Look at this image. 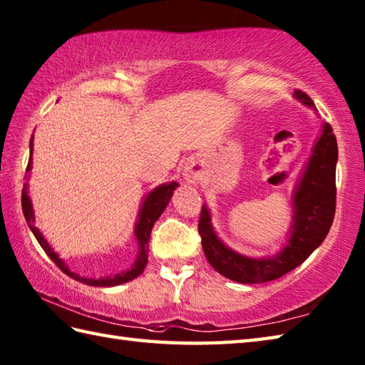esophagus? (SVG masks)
I'll return each mask as SVG.
<instances>
[{
  "mask_svg": "<svg viewBox=\"0 0 365 365\" xmlns=\"http://www.w3.org/2000/svg\"><path fill=\"white\" fill-rule=\"evenodd\" d=\"M199 169H196V168H188V170H187V178L188 180H196V178H199Z\"/></svg>",
  "mask_w": 365,
  "mask_h": 365,
  "instance_id": "34e87169",
  "label": "esophagus"
}]
</instances>
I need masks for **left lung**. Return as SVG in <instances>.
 <instances>
[{
	"instance_id": "left-lung-1",
	"label": "left lung",
	"mask_w": 365,
	"mask_h": 365,
	"mask_svg": "<svg viewBox=\"0 0 365 365\" xmlns=\"http://www.w3.org/2000/svg\"><path fill=\"white\" fill-rule=\"evenodd\" d=\"M294 97L306 106L315 108L306 92L294 91ZM336 163V136L329 123H323L322 135L293 192V222L289 243L273 257L252 259L232 251L216 235L210 212L204 204L199 218V234L208 263L220 274L242 284L274 281L301 265L323 243L334 221Z\"/></svg>"
}]
</instances>
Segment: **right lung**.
Here are the masks:
<instances>
[{
    "mask_svg": "<svg viewBox=\"0 0 365 365\" xmlns=\"http://www.w3.org/2000/svg\"><path fill=\"white\" fill-rule=\"evenodd\" d=\"M31 163H33V136H31V143H29V161H28V168L26 173L31 170ZM178 187L177 182H170V183H163L160 187L152 190L149 195L145 196L141 204V210H139L138 215V221L135 226V237L138 240V255L136 260L133 263V267L130 269L123 271L120 274H114L110 277H100V279H92V277H81L80 274H75L73 271L68 269L66 265V262L63 259H59V255L53 251V247L46 243V240L43 235L38 232L37 227L33 226L34 222V210H33V204H31V199L28 196V185H25L21 192V208H23V215H25V220L29 224V229L33 230V234L38 245L42 246V250L46 252V255L56 263L59 269L66 273L67 276H71L72 279L78 282H83L86 285L92 287H113V285H119V284H125L128 281H133L135 277L139 274H143V271L147 265V257H149V240H150V232L155 221L160 218V215L165 212L166 205L169 204L170 197H173L174 190Z\"/></svg>",
    "mask_w": 365,
    "mask_h": 365,
    "instance_id": "add662e5",
    "label": "right lung"
}]
</instances>
